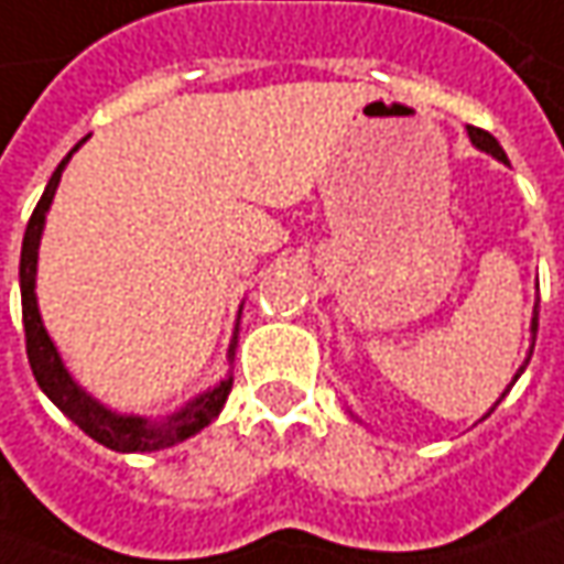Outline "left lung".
Here are the masks:
<instances>
[{"mask_svg": "<svg viewBox=\"0 0 564 564\" xmlns=\"http://www.w3.org/2000/svg\"><path fill=\"white\" fill-rule=\"evenodd\" d=\"M467 134H470V143H474L477 150H484V153H492L496 160H502V163H509V156H506V150L499 147V141H496V138H492L489 131H484V128H467ZM531 333H533V336H536V307H533ZM528 360H531V358H528ZM524 367H528V364H524ZM524 367H521V370L514 373V379H518V377H521V373H524ZM506 392H509V389H506ZM506 392H502V399H506ZM502 399H499V401H502ZM499 401H496V404H499ZM496 404H492V408H496ZM492 408H489V411H492Z\"/></svg>", "mask_w": 564, "mask_h": 564, "instance_id": "1", "label": "left lung"}]
</instances>
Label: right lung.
I'll return each mask as SVG.
<instances>
[{
  "instance_id": "1",
  "label": "right lung",
  "mask_w": 564,
  "mask_h": 564,
  "mask_svg": "<svg viewBox=\"0 0 564 564\" xmlns=\"http://www.w3.org/2000/svg\"><path fill=\"white\" fill-rule=\"evenodd\" d=\"M84 143V141H80ZM77 143V147H80ZM75 147V150H77ZM72 150V153H75ZM72 153L58 163L53 172L50 185L43 191L40 204L33 209L28 231H24V245H21V314H24V341H28V360H31L33 379L36 386L50 395L55 408L75 421L90 440L99 445L112 448V452H160L169 445L185 443L187 436L200 433L204 426L219 417L223 404H226L228 392H231V377L216 382L213 389H206L204 395L187 401L182 411H175L172 417L160 423H150L147 417H134V414H116L109 408H102L97 399H90L80 386H77L72 373L65 370V364L55 351L53 338L46 333L43 319H40V307H36V248H40V235H43V223L55 197V187L62 178V169L68 165ZM238 338V333H235ZM228 360H235V341L228 348Z\"/></svg>"
}]
</instances>
